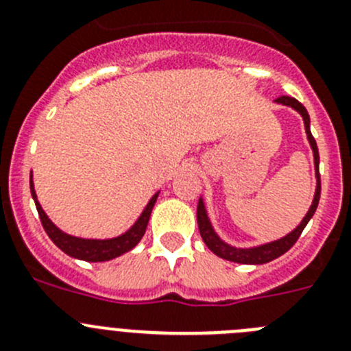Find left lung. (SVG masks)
Instances as JSON below:
<instances>
[{
    "mask_svg": "<svg viewBox=\"0 0 351 351\" xmlns=\"http://www.w3.org/2000/svg\"><path fill=\"white\" fill-rule=\"evenodd\" d=\"M278 104H284V106H291L294 108L295 111L300 112L301 117H303L304 121V130H306V136L308 141L311 144V149H313V158H315V170H317V189H315V198H313V204H311L310 210L308 214L304 215V219L301 221V224L295 228L294 231H291L289 234H285L284 239L280 240H275V242H269L265 243V245H259V247H252V249H237V247H231L228 243H224L223 240L215 234L214 228H212L210 221L207 217V210H205V205L204 200H198V208H197V219H198V230H200L202 239H204L205 245L215 254V256L223 257L226 261H233V263H240V265H265V263L273 261L276 257H280L282 254L287 252L298 239L301 237L303 233L304 226L308 224V221L313 217L315 210H317V205L318 200H320V173H318V147L317 143H315L313 136H311V130H310V117H308V111L300 101H295L294 97H289V95H282V97L276 99Z\"/></svg>",
    "mask_w": 351,
    "mask_h": 351,
    "instance_id": "left-lung-1",
    "label": "left lung"
}]
</instances>
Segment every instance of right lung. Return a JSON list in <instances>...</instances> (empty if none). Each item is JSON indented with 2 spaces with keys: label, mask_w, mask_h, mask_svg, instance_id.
<instances>
[{
  "label": "right lung",
  "mask_w": 351,
  "mask_h": 351,
  "mask_svg": "<svg viewBox=\"0 0 351 351\" xmlns=\"http://www.w3.org/2000/svg\"><path fill=\"white\" fill-rule=\"evenodd\" d=\"M31 195H33V200L34 204H36L41 224H43L45 231H47V234L50 237L51 242L56 243L62 252H66L67 256L76 257V259H82V261H88V263L109 261V259H114V257L121 256V254L134 249V247L141 242L144 233H146L151 210H153L154 202H156V198H158V193H156V195L149 200V204L146 205V208L143 210L139 219L136 221V224H134L128 231H125L123 234L117 237V239L86 240V239H78V237H71V234L64 233V231H60L56 224L48 219V215L45 214V210L41 208L40 202L36 200V193H34V186H33V173H31Z\"/></svg>",
  "instance_id": "add662e5"
}]
</instances>
